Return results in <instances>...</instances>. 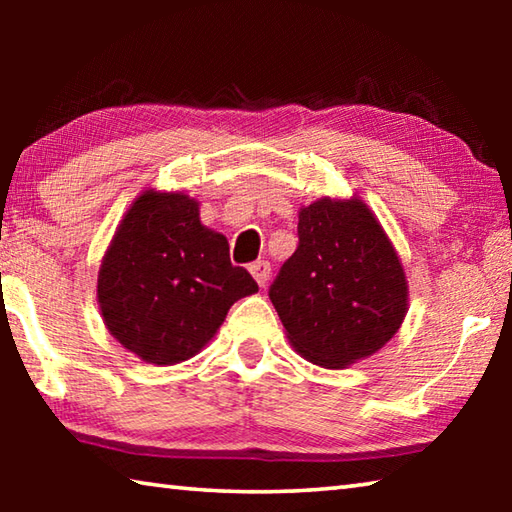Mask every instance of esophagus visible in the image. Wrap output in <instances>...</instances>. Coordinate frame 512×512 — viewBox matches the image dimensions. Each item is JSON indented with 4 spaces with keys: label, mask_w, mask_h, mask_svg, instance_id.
<instances>
[{
    "label": "esophagus",
    "mask_w": 512,
    "mask_h": 512,
    "mask_svg": "<svg viewBox=\"0 0 512 512\" xmlns=\"http://www.w3.org/2000/svg\"><path fill=\"white\" fill-rule=\"evenodd\" d=\"M250 275L255 277V282L259 284V287H266L268 277H271V264H268L266 259H259V262L250 264Z\"/></svg>",
    "instance_id": "1"
}]
</instances>
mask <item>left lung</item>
I'll return each mask as SVG.
<instances>
[{"label":"left lung","mask_w":512,"mask_h":512,"mask_svg":"<svg viewBox=\"0 0 512 512\" xmlns=\"http://www.w3.org/2000/svg\"><path fill=\"white\" fill-rule=\"evenodd\" d=\"M298 237L268 289L293 350L329 370L372 357L409 311L393 241L359 196H323L300 207Z\"/></svg>","instance_id":"obj_1"}]
</instances>
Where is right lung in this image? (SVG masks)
<instances>
[{
  "label": "right lung",
  "instance_id": "add662e5",
  "mask_svg": "<svg viewBox=\"0 0 512 512\" xmlns=\"http://www.w3.org/2000/svg\"><path fill=\"white\" fill-rule=\"evenodd\" d=\"M257 291L246 268L232 266L228 239L201 223V203L153 187L119 221L97 277L108 332L153 366L196 357L228 309Z\"/></svg>",
  "mask_w": 512,
  "mask_h": 512
}]
</instances>
